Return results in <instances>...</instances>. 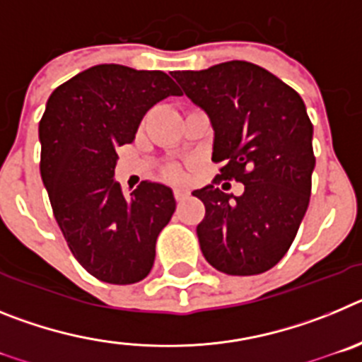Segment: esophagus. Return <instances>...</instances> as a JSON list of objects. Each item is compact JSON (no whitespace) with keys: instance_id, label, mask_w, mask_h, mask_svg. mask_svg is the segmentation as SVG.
Segmentation results:
<instances>
[{"instance_id":"34e87169","label":"esophagus","mask_w":362,"mask_h":362,"mask_svg":"<svg viewBox=\"0 0 362 362\" xmlns=\"http://www.w3.org/2000/svg\"><path fill=\"white\" fill-rule=\"evenodd\" d=\"M174 197H175V201L187 199V197H188V190H187V188H175V190H174Z\"/></svg>"}]
</instances>
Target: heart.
Here are the masks:
<instances>
[{
	"label": "heart",
	"mask_w": 362,
	"mask_h": 362,
	"mask_svg": "<svg viewBox=\"0 0 362 362\" xmlns=\"http://www.w3.org/2000/svg\"><path fill=\"white\" fill-rule=\"evenodd\" d=\"M161 175L163 179H166V181H181V179H183L181 168L175 165H166L161 170Z\"/></svg>",
	"instance_id": "b5f03b06"
}]
</instances>
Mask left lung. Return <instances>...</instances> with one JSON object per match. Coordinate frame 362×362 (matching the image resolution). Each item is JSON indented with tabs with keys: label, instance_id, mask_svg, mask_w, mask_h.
<instances>
[{
	"label": "left lung",
	"instance_id": "obj_1",
	"mask_svg": "<svg viewBox=\"0 0 362 362\" xmlns=\"http://www.w3.org/2000/svg\"><path fill=\"white\" fill-rule=\"evenodd\" d=\"M210 116L219 174L192 196L203 201L201 252L228 276H257L292 246L312 194L313 124L300 95L263 66L226 62L172 74ZM223 178L245 185L235 198Z\"/></svg>",
	"mask_w": 362,
	"mask_h": 362
}]
</instances>
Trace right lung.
Returning a JSON list of instances; mask_svg holds the SVG:
<instances>
[{"label": "right lung", "mask_w": 362, "mask_h": 362, "mask_svg": "<svg viewBox=\"0 0 362 362\" xmlns=\"http://www.w3.org/2000/svg\"><path fill=\"white\" fill-rule=\"evenodd\" d=\"M181 95L163 70L95 65L50 94L40 121L43 185L72 255L110 284L145 279L156 239L175 212L172 190L141 181L129 197L114 181L117 146L132 143L143 116Z\"/></svg>", "instance_id": "obj_1"}]
</instances>
